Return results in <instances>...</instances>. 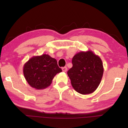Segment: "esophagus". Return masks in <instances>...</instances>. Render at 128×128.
<instances>
[{
  "mask_svg": "<svg viewBox=\"0 0 128 128\" xmlns=\"http://www.w3.org/2000/svg\"><path fill=\"white\" fill-rule=\"evenodd\" d=\"M62 72H66V70H67V68H66V66L62 67Z\"/></svg>",
  "mask_w": 128,
  "mask_h": 128,
  "instance_id": "esophagus-1",
  "label": "esophagus"
}]
</instances>
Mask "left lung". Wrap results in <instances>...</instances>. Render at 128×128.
<instances>
[{"mask_svg": "<svg viewBox=\"0 0 128 128\" xmlns=\"http://www.w3.org/2000/svg\"><path fill=\"white\" fill-rule=\"evenodd\" d=\"M73 66L67 72L73 88L80 94H91L98 88L104 68L102 60L92 51H81L73 56Z\"/></svg>", "mask_w": 128, "mask_h": 128, "instance_id": "8db88e82", "label": "left lung"}]
</instances>
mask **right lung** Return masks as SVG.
Wrapping results in <instances>:
<instances>
[{"mask_svg":"<svg viewBox=\"0 0 128 128\" xmlns=\"http://www.w3.org/2000/svg\"><path fill=\"white\" fill-rule=\"evenodd\" d=\"M61 72L57 60L47 54L33 56L23 67L24 75L28 83L37 90L48 87L56 74Z\"/></svg>","mask_w":128,"mask_h":128,"instance_id":"right-lung-1","label":"right lung"}]
</instances>
